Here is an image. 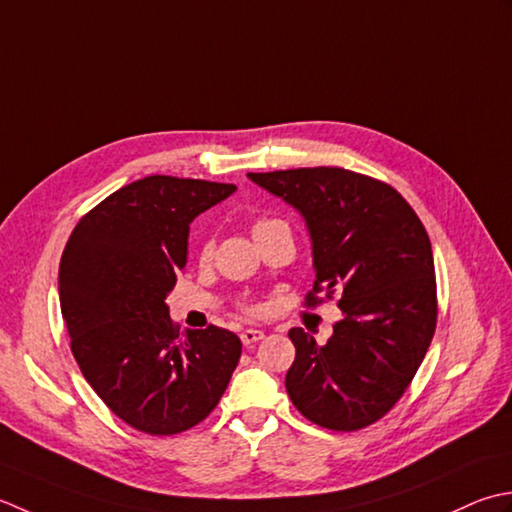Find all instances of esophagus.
Returning a JSON list of instances; mask_svg holds the SVG:
<instances>
[{
	"label": "esophagus",
	"instance_id": "obj_1",
	"mask_svg": "<svg viewBox=\"0 0 512 512\" xmlns=\"http://www.w3.org/2000/svg\"><path fill=\"white\" fill-rule=\"evenodd\" d=\"M263 338H265V333L260 331V329H245V331H241V340H243V344H254V342L263 340Z\"/></svg>",
	"mask_w": 512,
	"mask_h": 512
}]
</instances>
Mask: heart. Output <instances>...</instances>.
<instances>
[{"mask_svg":"<svg viewBox=\"0 0 512 512\" xmlns=\"http://www.w3.org/2000/svg\"><path fill=\"white\" fill-rule=\"evenodd\" d=\"M276 223H280V221H276V218H258V221L254 223V234L263 232V229H267V227H271V225H276ZM201 252H203V256H210V252H212V241H205L203 247H201ZM247 311H249V307H247Z\"/></svg>","mask_w":512,"mask_h":512,"instance_id":"obj_1","label":"heart"}]
</instances>
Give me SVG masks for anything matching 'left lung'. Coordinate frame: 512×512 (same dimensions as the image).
Listing matches in <instances>:
<instances>
[{"label": "left lung", "mask_w": 512, "mask_h": 512, "mask_svg": "<svg viewBox=\"0 0 512 512\" xmlns=\"http://www.w3.org/2000/svg\"><path fill=\"white\" fill-rule=\"evenodd\" d=\"M249 179L305 216L316 267L305 307L336 300L344 314L327 344L300 327L289 331L296 347L289 398L322 429L360 431L402 398L433 340L429 234L398 190L367 174L298 168Z\"/></svg>", "instance_id": "1"}]
</instances>
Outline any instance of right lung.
Returning a JSON list of instances; mask_svg holds the SVG:
<instances>
[{
    "mask_svg": "<svg viewBox=\"0 0 512 512\" xmlns=\"http://www.w3.org/2000/svg\"><path fill=\"white\" fill-rule=\"evenodd\" d=\"M234 190L145 176L81 216L61 254L72 356L108 409L141 433L176 435L203 422L241 360L236 333H179L165 305L187 263L190 223Z\"/></svg>",
    "mask_w": 512,
    "mask_h": 512,
    "instance_id": "1",
    "label": "right lung"
}]
</instances>
